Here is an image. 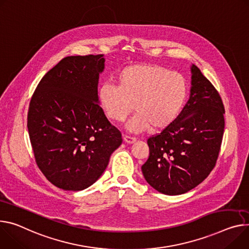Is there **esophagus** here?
I'll list each match as a JSON object with an SVG mask.
<instances>
[{
	"mask_svg": "<svg viewBox=\"0 0 249 249\" xmlns=\"http://www.w3.org/2000/svg\"><path fill=\"white\" fill-rule=\"evenodd\" d=\"M123 141L127 144H134L135 142H136V138L129 137V136H123Z\"/></svg>",
	"mask_w": 249,
	"mask_h": 249,
	"instance_id": "1",
	"label": "esophagus"
}]
</instances>
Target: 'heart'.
Listing matches in <instances>:
<instances>
[{
    "label": "heart",
    "mask_w": 249,
    "mask_h": 249,
    "mask_svg": "<svg viewBox=\"0 0 249 249\" xmlns=\"http://www.w3.org/2000/svg\"><path fill=\"white\" fill-rule=\"evenodd\" d=\"M116 85L103 84L98 102L113 122L124 121L135 109L137 114L126 125L132 133L169 128L183 112L190 93L182 74L158 64L125 67L116 76Z\"/></svg>",
    "instance_id": "obj_1"
}]
</instances>
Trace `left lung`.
Wrapping results in <instances>:
<instances>
[{
    "label": "left lung",
    "mask_w": 249,
    "mask_h": 249,
    "mask_svg": "<svg viewBox=\"0 0 249 249\" xmlns=\"http://www.w3.org/2000/svg\"><path fill=\"white\" fill-rule=\"evenodd\" d=\"M190 98L178 118L148 139L150 155L142 166L147 183L168 196L199 185L215 166L224 130V108L213 84L191 66Z\"/></svg>",
    "instance_id": "8db88e82"
}]
</instances>
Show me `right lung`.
<instances>
[{
    "label": "right lung",
    "mask_w": 249,
    "mask_h": 249,
    "mask_svg": "<svg viewBox=\"0 0 249 249\" xmlns=\"http://www.w3.org/2000/svg\"><path fill=\"white\" fill-rule=\"evenodd\" d=\"M103 54L62 58L39 81L28 113L36 162L55 187L82 191L101 177L121 144L98 102Z\"/></svg>",
    "instance_id": "obj_1"
}]
</instances>
